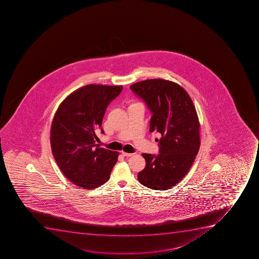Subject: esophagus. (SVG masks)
<instances>
[{
    "instance_id": "esophagus-1",
    "label": "esophagus",
    "mask_w": 259,
    "mask_h": 259,
    "mask_svg": "<svg viewBox=\"0 0 259 259\" xmlns=\"http://www.w3.org/2000/svg\"><path fill=\"white\" fill-rule=\"evenodd\" d=\"M121 154L123 156L125 157H132L134 156V154H130V153H125V152H121Z\"/></svg>"
}]
</instances>
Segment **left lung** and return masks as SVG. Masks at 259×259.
Listing matches in <instances>:
<instances>
[{
  "instance_id": "1",
  "label": "left lung",
  "mask_w": 259,
  "mask_h": 259,
  "mask_svg": "<svg viewBox=\"0 0 259 259\" xmlns=\"http://www.w3.org/2000/svg\"><path fill=\"white\" fill-rule=\"evenodd\" d=\"M133 92L152 113L149 132L161 134L159 154H143L146 166L138 175L144 187L167 190L189 171L200 147L199 120L192 99L179 84L157 78L136 82Z\"/></svg>"
}]
</instances>
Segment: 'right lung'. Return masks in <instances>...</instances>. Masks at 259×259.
<instances>
[{"instance_id": "obj_1", "label": "right lung", "mask_w": 259, "mask_h": 259, "mask_svg": "<svg viewBox=\"0 0 259 259\" xmlns=\"http://www.w3.org/2000/svg\"><path fill=\"white\" fill-rule=\"evenodd\" d=\"M121 90L122 86L101 84L80 88L61 103L52 120L53 156L65 177L83 189L107 182L117 162L118 152L95 144V131L101 127L108 105Z\"/></svg>"}]
</instances>
